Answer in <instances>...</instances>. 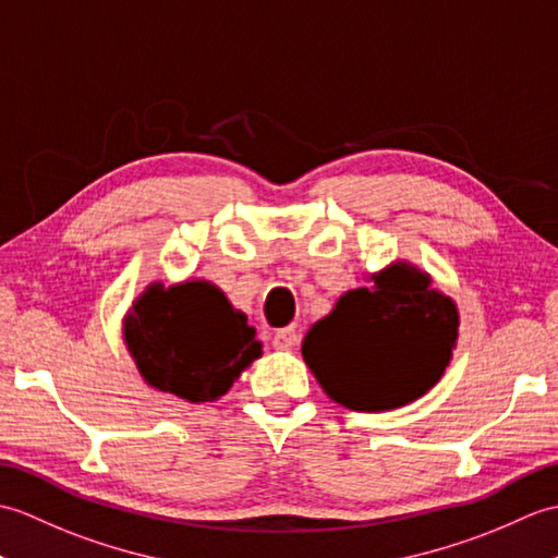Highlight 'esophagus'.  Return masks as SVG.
Wrapping results in <instances>:
<instances>
[{
	"label": "esophagus",
	"mask_w": 558,
	"mask_h": 558,
	"mask_svg": "<svg viewBox=\"0 0 558 558\" xmlns=\"http://www.w3.org/2000/svg\"><path fill=\"white\" fill-rule=\"evenodd\" d=\"M295 343H299V333H295L293 327L277 331L275 339H271V345H275L277 351H293Z\"/></svg>",
	"instance_id": "34e87169"
}]
</instances>
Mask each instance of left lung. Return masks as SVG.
Returning <instances> with one entry per match:
<instances>
[{
  "mask_svg": "<svg viewBox=\"0 0 558 558\" xmlns=\"http://www.w3.org/2000/svg\"><path fill=\"white\" fill-rule=\"evenodd\" d=\"M367 281L307 329L301 353L331 401L381 413L417 401L447 373L461 315L408 259H393Z\"/></svg>",
  "mask_w": 558,
  "mask_h": 558,
  "instance_id": "obj_1",
  "label": "left lung"
}]
</instances>
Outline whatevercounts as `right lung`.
Returning <instances> with one entry per match:
<instances>
[{
  "mask_svg": "<svg viewBox=\"0 0 558 558\" xmlns=\"http://www.w3.org/2000/svg\"><path fill=\"white\" fill-rule=\"evenodd\" d=\"M121 339L147 387L189 403H215L263 355L247 317L219 287L150 281L121 319Z\"/></svg>",
  "mask_w": 558,
  "mask_h": 558,
  "instance_id": "1",
  "label": "right lung"
}]
</instances>
